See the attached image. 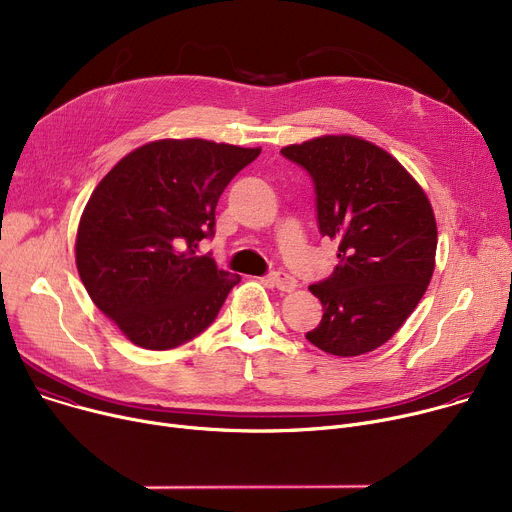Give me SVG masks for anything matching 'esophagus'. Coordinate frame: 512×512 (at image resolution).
Listing matches in <instances>:
<instances>
[{"instance_id":"34e87169","label":"esophagus","mask_w":512,"mask_h":512,"mask_svg":"<svg viewBox=\"0 0 512 512\" xmlns=\"http://www.w3.org/2000/svg\"><path fill=\"white\" fill-rule=\"evenodd\" d=\"M270 281H272V285L277 287L279 291H293V289L297 287L295 277H291V274H289V272H285V270L272 272V274H270Z\"/></svg>"}]
</instances>
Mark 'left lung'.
Masks as SVG:
<instances>
[{
  "instance_id": "obj_1",
  "label": "left lung",
  "mask_w": 512,
  "mask_h": 512,
  "mask_svg": "<svg viewBox=\"0 0 512 512\" xmlns=\"http://www.w3.org/2000/svg\"><path fill=\"white\" fill-rule=\"evenodd\" d=\"M316 192L318 229L338 242L328 279L309 285L324 316L305 338L336 357L387 342L422 299L437 254V223L418 182L381 147L326 135L283 147Z\"/></svg>"
}]
</instances>
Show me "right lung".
<instances>
[{
  "mask_svg": "<svg viewBox=\"0 0 512 512\" xmlns=\"http://www.w3.org/2000/svg\"><path fill=\"white\" fill-rule=\"evenodd\" d=\"M258 155L205 139L153 141L92 192L77 227V272L133 344L176 348L215 322L240 277L196 250L215 235L219 196Z\"/></svg>",
  "mask_w": 512,
  "mask_h": 512,
  "instance_id": "obj_1",
  "label": "right lung"
}]
</instances>
